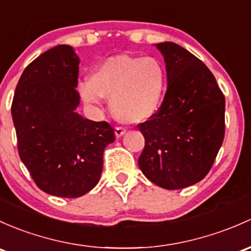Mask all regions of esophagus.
I'll list each match as a JSON object with an SVG mask.
<instances>
[{
    "mask_svg": "<svg viewBox=\"0 0 251 251\" xmlns=\"http://www.w3.org/2000/svg\"><path fill=\"white\" fill-rule=\"evenodd\" d=\"M125 132H126V130L124 127H121V126L115 127V137H117V138H120V137L123 136Z\"/></svg>",
    "mask_w": 251,
    "mask_h": 251,
    "instance_id": "obj_1",
    "label": "esophagus"
}]
</instances>
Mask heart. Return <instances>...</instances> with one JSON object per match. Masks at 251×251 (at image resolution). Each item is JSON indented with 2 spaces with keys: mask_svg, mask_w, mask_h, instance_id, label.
<instances>
[{
  "mask_svg": "<svg viewBox=\"0 0 251 251\" xmlns=\"http://www.w3.org/2000/svg\"><path fill=\"white\" fill-rule=\"evenodd\" d=\"M167 85V72L157 57L117 55L102 62L81 85L83 99L96 103L110 99L113 114L124 123H143L155 114Z\"/></svg>",
  "mask_w": 251,
  "mask_h": 251,
  "instance_id": "obj_1",
  "label": "heart"
}]
</instances>
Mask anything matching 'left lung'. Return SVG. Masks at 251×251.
Listing matches in <instances>:
<instances>
[{
	"label": "left lung",
	"mask_w": 251,
	"mask_h": 251,
	"mask_svg": "<svg viewBox=\"0 0 251 251\" xmlns=\"http://www.w3.org/2000/svg\"><path fill=\"white\" fill-rule=\"evenodd\" d=\"M167 72V90L157 112L138 124L146 146L138 159L156 185L178 190L202 180L225 136V97L209 68L172 42L156 44Z\"/></svg>",
	"instance_id": "obj_1"
}]
</instances>
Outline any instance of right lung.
<instances>
[{
    "instance_id": "right-lung-1",
    "label": "right lung",
    "mask_w": 251,
    "mask_h": 251,
    "mask_svg": "<svg viewBox=\"0 0 251 251\" xmlns=\"http://www.w3.org/2000/svg\"><path fill=\"white\" fill-rule=\"evenodd\" d=\"M78 65L72 47L47 50L25 68L12 102L21 161L42 191L66 199L96 186L104 148L115 141L107 121L75 113Z\"/></svg>"
}]
</instances>
